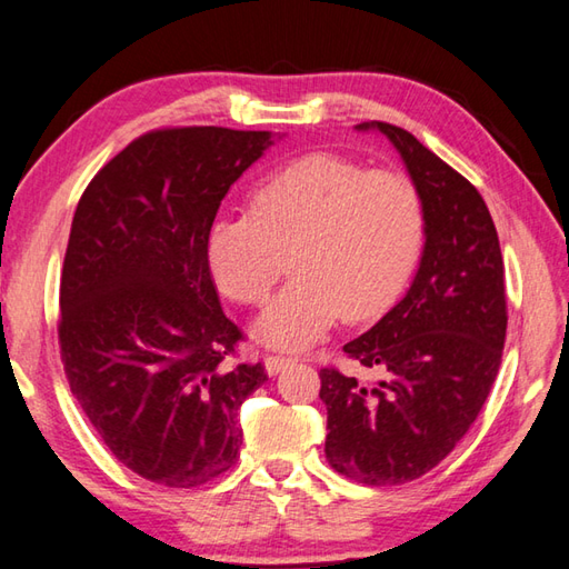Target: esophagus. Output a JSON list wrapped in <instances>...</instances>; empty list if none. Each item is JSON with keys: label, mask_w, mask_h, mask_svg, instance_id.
I'll return each mask as SVG.
<instances>
[{"label": "esophagus", "mask_w": 569, "mask_h": 569, "mask_svg": "<svg viewBox=\"0 0 569 569\" xmlns=\"http://www.w3.org/2000/svg\"><path fill=\"white\" fill-rule=\"evenodd\" d=\"M296 361V357H291V355H266L263 357V365H266V371L271 373H278V371H283L288 365H293Z\"/></svg>", "instance_id": "34e87169"}]
</instances>
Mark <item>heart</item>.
Instances as JSON below:
<instances>
[{
	"mask_svg": "<svg viewBox=\"0 0 569 569\" xmlns=\"http://www.w3.org/2000/svg\"><path fill=\"white\" fill-rule=\"evenodd\" d=\"M426 204L413 180L330 153H308L273 168L249 192V214L217 217L204 259L220 291L261 306L291 251L296 278L257 322L271 345L316 342L345 316H381L413 273Z\"/></svg>",
	"mask_w": 569,
	"mask_h": 569,
	"instance_id": "b5f03b06",
	"label": "heart"
}]
</instances>
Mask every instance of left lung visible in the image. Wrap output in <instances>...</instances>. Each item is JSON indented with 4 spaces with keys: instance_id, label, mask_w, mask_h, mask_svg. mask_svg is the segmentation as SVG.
<instances>
[{
    "instance_id": "left-lung-1",
    "label": "left lung",
    "mask_w": 569,
    "mask_h": 569,
    "mask_svg": "<svg viewBox=\"0 0 569 569\" xmlns=\"http://www.w3.org/2000/svg\"><path fill=\"white\" fill-rule=\"evenodd\" d=\"M379 129L401 153L426 204V249L406 298L342 349L381 373L359 381L320 369L328 406L325 455L335 471L367 487L406 485L455 450L499 373L506 288L499 234L485 198L410 134Z\"/></svg>"
}]
</instances>
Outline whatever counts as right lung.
<instances>
[{"label":"right lung","instance_id":"right-lung-1","mask_svg":"<svg viewBox=\"0 0 569 569\" xmlns=\"http://www.w3.org/2000/svg\"><path fill=\"white\" fill-rule=\"evenodd\" d=\"M269 131L166 127L141 134L84 188L60 276L58 345L82 413L153 485L192 489L237 462V410L269 379L227 367L229 320L204 237Z\"/></svg>","mask_w":569,"mask_h":569}]
</instances>
